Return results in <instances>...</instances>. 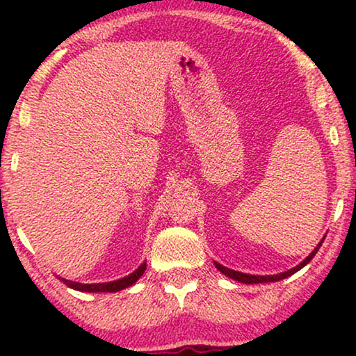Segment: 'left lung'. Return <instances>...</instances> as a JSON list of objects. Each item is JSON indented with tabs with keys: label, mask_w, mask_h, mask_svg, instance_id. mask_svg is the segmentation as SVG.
I'll return each mask as SVG.
<instances>
[{
	"label": "left lung",
	"mask_w": 356,
	"mask_h": 356,
	"mask_svg": "<svg viewBox=\"0 0 356 356\" xmlns=\"http://www.w3.org/2000/svg\"><path fill=\"white\" fill-rule=\"evenodd\" d=\"M321 245H323V241H321L319 245L314 248V251L311 252V254L306 257V259L301 262V264H298L296 267H293V269H290V270H286V272H282V274H277V275H250V274H243V272H236V270L227 269V267L217 264V262H216V267L222 272V274H225L227 277H230V279H233V280L241 282V284H266V282H279L282 279H286V277H290L291 274H295V272H298L300 269H303V267L308 264L311 259H313L314 254H316V252H318V250L321 248Z\"/></svg>",
	"instance_id": "obj_1"
}]
</instances>
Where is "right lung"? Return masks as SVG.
<instances>
[{
  "instance_id": "1",
  "label": "right lung",
  "mask_w": 356,
  "mask_h": 356,
  "mask_svg": "<svg viewBox=\"0 0 356 356\" xmlns=\"http://www.w3.org/2000/svg\"><path fill=\"white\" fill-rule=\"evenodd\" d=\"M145 270V264L139 266L138 269H136L133 274H129L128 277H124V279H120V280H115V282H106V284H79V282H71V280H65L61 279L65 284L70 286V289H74V290H79V291H92V293H95V291H120L123 289H128L133 284L138 282V279L140 275L144 274Z\"/></svg>"
}]
</instances>
